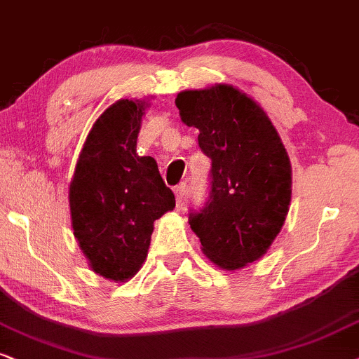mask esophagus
<instances>
[{
  "label": "esophagus",
  "mask_w": 359,
  "mask_h": 359,
  "mask_svg": "<svg viewBox=\"0 0 359 359\" xmlns=\"http://www.w3.org/2000/svg\"><path fill=\"white\" fill-rule=\"evenodd\" d=\"M185 190H187V185L185 184H179V185H175V189H174V194H175V201H177V205H182V201H184V197H185Z\"/></svg>",
  "instance_id": "1"
}]
</instances>
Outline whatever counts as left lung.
I'll list each match as a JSON object with an SVG mask.
<instances>
[{"mask_svg":"<svg viewBox=\"0 0 359 359\" xmlns=\"http://www.w3.org/2000/svg\"><path fill=\"white\" fill-rule=\"evenodd\" d=\"M180 119L198 129L210 157L205 207L189 224L202 252L224 270L265 255L292 201V165L275 126L250 96L230 84L177 94Z\"/></svg>","mask_w":359,"mask_h":359,"instance_id":"8db88e82","label":"left lung"}]
</instances>
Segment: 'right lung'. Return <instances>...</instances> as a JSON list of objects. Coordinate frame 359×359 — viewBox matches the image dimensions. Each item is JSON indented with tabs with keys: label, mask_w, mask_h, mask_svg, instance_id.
Returning <instances> with one entry per match:
<instances>
[{
	"label": "right lung",
	"mask_w": 359,
	"mask_h": 359,
	"mask_svg": "<svg viewBox=\"0 0 359 359\" xmlns=\"http://www.w3.org/2000/svg\"><path fill=\"white\" fill-rule=\"evenodd\" d=\"M146 107L121 99L99 116L69 185L74 237L93 271L116 283L140 270L154 222L175 207L157 162L135 149Z\"/></svg>",
	"instance_id": "obj_1"
}]
</instances>
